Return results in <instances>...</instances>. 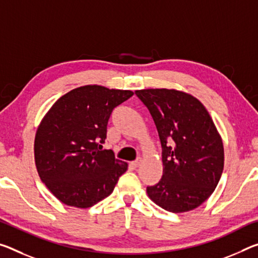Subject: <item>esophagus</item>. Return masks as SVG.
<instances>
[{
    "mask_svg": "<svg viewBox=\"0 0 258 258\" xmlns=\"http://www.w3.org/2000/svg\"><path fill=\"white\" fill-rule=\"evenodd\" d=\"M141 163H142V159L141 158H138L137 161H134V162L131 163V165H132L134 169H137V167H139V166L141 165Z\"/></svg>",
    "mask_w": 258,
    "mask_h": 258,
    "instance_id": "1",
    "label": "esophagus"
}]
</instances>
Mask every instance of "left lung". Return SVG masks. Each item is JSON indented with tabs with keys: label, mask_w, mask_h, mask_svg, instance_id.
Listing matches in <instances>:
<instances>
[{
	"label": "left lung",
	"mask_w": 258,
	"mask_h": 258,
	"mask_svg": "<svg viewBox=\"0 0 258 258\" xmlns=\"http://www.w3.org/2000/svg\"><path fill=\"white\" fill-rule=\"evenodd\" d=\"M162 144L163 175L147 194L164 210L190 211L210 198L224 169V146L206 107L190 94L166 88L136 91Z\"/></svg>",
	"instance_id": "obj_1"
}]
</instances>
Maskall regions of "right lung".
Segmentation results:
<instances>
[{"instance_id":"right-lung-1","label":"right lung","mask_w":258,"mask_h":258,"mask_svg":"<svg viewBox=\"0 0 258 258\" xmlns=\"http://www.w3.org/2000/svg\"><path fill=\"white\" fill-rule=\"evenodd\" d=\"M132 91L87 85L59 97L44 114L34 140L39 177L51 194L70 207L86 209L107 198L127 163L101 150L112 110Z\"/></svg>"}]
</instances>
